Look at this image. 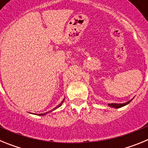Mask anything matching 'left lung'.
I'll use <instances>...</instances> for the list:
<instances>
[{"mask_svg":"<svg viewBox=\"0 0 148 148\" xmlns=\"http://www.w3.org/2000/svg\"><path fill=\"white\" fill-rule=\"evenodd\" d=\"M130 102V101H127L126 103H124V104H109L110 107H112V108H120L121 107H124V106L127 105V104Z\"/></svg>","mask_w":148,"mask_h":148,"instance_id":"1","label":"left lung"}]
</instances>
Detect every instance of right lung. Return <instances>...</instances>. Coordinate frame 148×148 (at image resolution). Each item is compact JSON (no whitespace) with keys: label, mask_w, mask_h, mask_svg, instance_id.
<instances>
[{"label":"right lung","mask_w":148,"mask_h":148,"mask_svg":"<svg viewBox=\"0 0 148 148\" xmlns=\"http://www.w3.org/2000/svg\"><path fill=\"white\" fill-rule=\"evenodd\" d=\"M64 100H63V101H61V104H59V105H58V106H57V107H56V108H54V109H53V110H51V111H53V110H56V108H59L60 106H61V104H62V103H63V102H64ZM51 111H49V112H51ZM49 112H47V113H41V114H39V115H40V116H44V115H45V114H47V113H49Z\"/></svg>","instance_id":"right-lung-1"}]
</instances>
